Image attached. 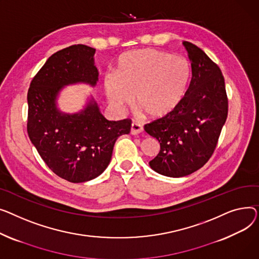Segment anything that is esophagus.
<instances>
[{
  "label": "esophagus",
  "mask_w": 259,
  "mask_h": 259,
  "mask_svg": "<svg viewBox=\"0 0 259 259\" xmlns=\"http://www.w3.org/2000/svg\"><path fill=\"white\" fill-rule=\"evenodd\" d=\"M143 132V126L139 123H136V122H133L132 123V126H131V134L132 135H139Z\"/></svg>",
  "instance_id": "esophagus-1"
}]
</instances>
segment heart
<instances>
[{
	"label": "heart",
	"instance_id": "heart-1",
	"mask_svg": "<svg viewBox=\"0 0 259 259\" xmlns=\"http://www.w3.org/2000/svg\"><path fill=\"white\" fill-rule=\"evenodd\" d=\"M191 78L188 60L166 51L139 49L121 55L116 74L104 77L110 103L122 110L135 101L149 118L170 115L184 100Z\"/></svg>",
	"mask_w": 259,
	"mask_h": 259
}]
</instances>
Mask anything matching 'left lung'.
<instances>
[{"label":"left lung","instance_id":"1","mask_svg":"<svg viewBox=\"0 0 259 259\" xmlns=\"http://www.w3.org/2000/svg\"><path fill=\"white\" fill-rule=\"evenodd\" d=\"M183 45L192 72L187 94L170 115L144 126L145 132L160 142V153L149 166L170 178L188 176L207 163L228 116L221 69L195 45L189 41Z\"/></svg>","mask_w":259,"mask_h":259}]
</instances>
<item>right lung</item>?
I'll list each match as a JSON object with an SVG mask.
<instances>
[{
    "label": "right lung",
    "instance_id": "right-lung-1",
    "mask_svg": "<svg viewBox=\"0 0 259 259\" xmlns=\"http://www.w3.org/2000/svg\"><path fill=\"white\" fill-rule=\"evenodd\" d=\"M95 51L85 45L57 51L37 72L28 90L29 138L49 168L72 183L100 176L110 164L118 137L130 134L132 126L131 119H105L93 98L75 114L57 108L56 99L64 87L96 85Z\"/></svg>",
    "mask_w": 259,
    "mask_h": 259
}]
</instances>
